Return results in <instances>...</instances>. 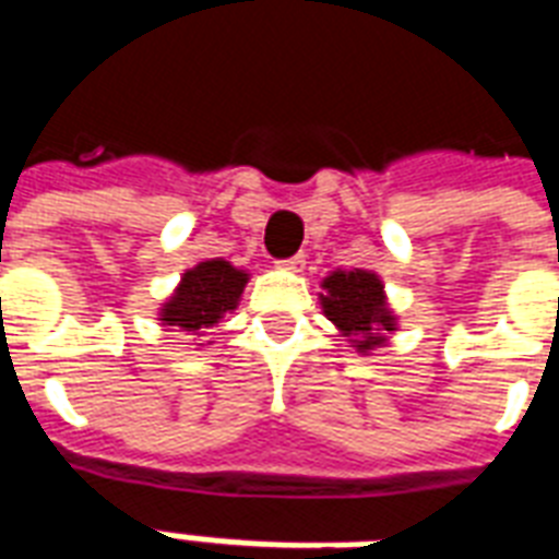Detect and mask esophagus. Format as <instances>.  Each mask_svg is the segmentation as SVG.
Instances as JSON below:
<instances>
[{"instance_id":"1","label":"esophagus","mask_w":559,"mask_h":559,"mask_svg":"<svg viewBox=\"0 0 559 559\" xmlns=\"http://www.w3.org/2000/svg\"><path fill=\"white\" fill-rule=\"evenodd\" d=\"M281 270H289V272H301L305 270V254H293V258H284V261H275Z\"/></svg>"}]
</instances>
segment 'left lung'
<instances>
[{"mask_svg": "<svg viewBox=\"0 0 559 559\" xmlns=\"http://www.w3.org/2000/svg\"><path fill=\"white\" fill-rule=\"evenodd\" d=\"M322 305L328 319L359 350L377 348L382 342V336H377L380 331H394L391 313L382 301V284L371 272H333L324 281Z\"/></svg>", "mask_w": 559, "mask_h": 559, "instance_id": "1", "label": "left lung"}]
</instances>
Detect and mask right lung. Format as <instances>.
I'll return each instance as SVG.
<instances>
[{"label": "right lung", "instance_id": "add662e5", "mask_svg": "<svg viewBox=\"0 0 559 559\" xmlns=\"http://www.w3.org/2000/svg\"><path fill=\"white\" fill-rule=\"evenodd\" d=\"M246 287V272L228 261H205L186 272L177 296L162 310V322L177 331H205L219 316L235 310Z\"/></svg>", "mask_w": 559, "mask_h": 559}]
</instances>
